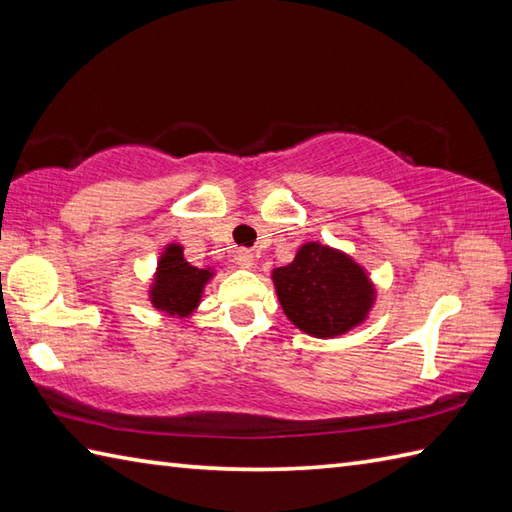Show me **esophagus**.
Returning <instances> with one entry per match:
<instances>
[{
  "label": "esophagus",
  "mask_w": 512,
  "mask_h": 512,
  "mask_svg": "<svg viewBox=\"0 0 512 512\" xmlns=\"http://www.w3.org/2000/svg\"><path fill=\"white\" fill-rule=\"evenodd\" d=\"M235 264H237L239 268H253V266H255V255L250 253V250H237Z\"/></svg>",
  "instance_id": "34e87169"
}]
</instances>
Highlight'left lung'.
<instances>
[{
	"label": "left lung",
	"mask_w": 512,
	"mask_h": 512,
	"mask_svg": "<svg viewBox=\"0 0 512 512\" xmlns=\"http://www.w3.org/2000/svg\"><path fill=\"white\" fill-rule=\"evenodd\" d=\"M286 317L306 334L332 339L363 323L374 286L352 257L319 242L303 244L288 266L273 270Z\"/></svg>",
	"instance_id": "obj_1"
}]
</instances>
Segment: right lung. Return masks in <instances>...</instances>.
<instances>
[{
	"label": "right lung",
	"instance_id": "1",
	"mask_svg": "<svg viewBox=\"0 0 512 512\" xmlns=\"http://www.w3.org/2000/svg\"><path fill=\"white\" fill-rule=\"evenodd\" d=\"M213 277L211 268H195L182 255V246L169 244L160 255L149 299L154 308L171 317H189L198 308L204 284Z\"/></svg>",
	"mask_w": 512,
	"mask_h": 512
}]
</instances>
